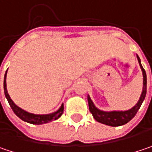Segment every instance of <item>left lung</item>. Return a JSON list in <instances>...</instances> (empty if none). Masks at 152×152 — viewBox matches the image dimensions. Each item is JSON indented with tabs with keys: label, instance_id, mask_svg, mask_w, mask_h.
I'll return each mask as SVG.
<instances>
[{
	"label": "left lung",
	"instance_id": "8db88e82",
	"mask_svg": "<svg viewBox=\"0 0 152 152\" xmlns=\"http://www.w3.org/2000/svg\"><path fill=\"white\" fill-rule=\"evenodd\" d=\"M138 58V61L139 63L140 68L143 72V90L142 94L140 95V98L138 100V103L132 107L131 109L127 111H111L106 112L99 110L94 105L93 102L91 101L89 95H88V107H89V111L93 114L94 120L100 123H102L105 125L110 126H120L122 125L126 124L129 122L137 113L139 107H141L142 103L144 102L145 95H146V84H147V79H146V73L145 69L141 65L140 63V58Z\"/></svg>",
	"mask_w": 152,
	"mask_h": 152
}]
</instances>
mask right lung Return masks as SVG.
<instances>
[{
    "mask_svg": "<svg viewBox=\"0 0 152 152\" xmlns=\"http://www.w3.org/2000/svg\"><path fill=\"white\" fill-rule=\"evenodd\" d=\"M7 71L5 73L4 76V93L5 96L7 100V102L9 103L11 108L13 109L14 113L22 121H26L27 123L30 124H33V125H42V124H45L48 123L50 121H56L58 118L61 117V115L64 113V104H62V106L60 107V108L58 111L54 112L52 113H49V114H34V113H31L28 112L23 110L22 108L19 107L17 105H15V103L12 101V99L10 98L9 94L7 93V84H6V76H7Z\"/></svg>",
    "mask_w": 152,
    "mask_h": 152,
    "instance_id": "obj_1",
    "label": "right lung"
}]
</instances>
